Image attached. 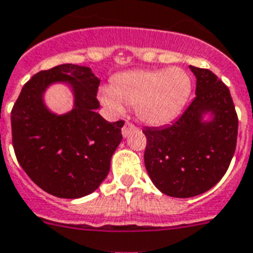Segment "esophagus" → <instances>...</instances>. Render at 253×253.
<instances>
[{"label":"esophagus","instance_id":"obj_1","mask_svg":"<svg viewBox=\"0 0 253 253\" xmlns=\"http://www.w3.org/2000/svg\"><path fill=\"white\" fill-rule=\"evenodd\" d=\"M135 130H137V127L135 126L133 123L126 122V123H125V126L122 127V135L126 137V136H128V135H130V132H132V131H135Z\"/></svg>","mask_w":253,"mask_h":253}]
</instances>
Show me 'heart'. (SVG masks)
Instances as JSON below:
<instances>
[{"mask_svg": "<svg viewBox=\"0 0 253 253\" xmlns=\"http://www.w3.org/2000/svg\"><path fill=\"white\" fill-rule=\"evenodd\" d=\"M190 91V77L180 68L130 71L117 76L112 86L103 87L100 100L117 112L123 110L125 105L135 107L143 122L159 126L180 113Z\"/></svg>", "mask_w": 253, "mask_h": 253, "instance_id": "obj_1", "label": "heart"}]
</instances>
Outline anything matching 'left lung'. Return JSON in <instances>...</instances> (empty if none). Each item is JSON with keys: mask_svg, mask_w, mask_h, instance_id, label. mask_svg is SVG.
Wrapping results in <instances>:
<instances>
[{"mask_svg": "<svg viewBox=\"0 0 253 253\" xmlns=\"http://www.w3.org/2000/svg\"><path fill=\"white\" fill-rule=\"evenodd\" d=\"M195 97L169 126L145 127L144 162L153 184L175 198L207 192L225 175L234 156L238 116L228 86L209 69L190 65ZM214 118L203 123V116Z\"/></svg>", "mask_w": 253, "mask_h": 253, "instance_id": "left-lung-1", "label": "left lung"}]
</instances>
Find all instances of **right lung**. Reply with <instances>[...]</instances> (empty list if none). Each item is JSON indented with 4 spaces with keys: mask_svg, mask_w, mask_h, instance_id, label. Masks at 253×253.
<instances>
[{
    "mask_svg": "<svg viewBox=\"0 0 253 253\" xmlns=\"http://www.w3.org/2000/svg\"><path fill=\"white\" fill-rule=\"evenodd\" d=\"M54 82L74 87L75 108L63 116L51 114L42 100L45 87ZM99 84L88 67L61 64L35 74L15 101V156L32 181L48 194L81 198L95 192L109 172L125 121L110 123L97 113Z\"/></svg>",
    "mask_w": 253,
    "mask_h": 253,
    "instance_id": "right-lung-1",
    "label": "right lung"
}]
</instances>
